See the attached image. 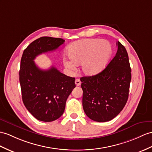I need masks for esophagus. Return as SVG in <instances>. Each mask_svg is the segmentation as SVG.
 <instances>
[{"label":"esophagus","mask_w":152,"mask_h":152,"mask_svg":"<svg viewBox=\"0 0 152 152\" xmlns=\"http://www.w3.org/2000/svg\"><path fill=\"white\" fill-rule=\"evenodd\" d=\"M75 84H76V86H80V84H81L80 80L79 79H75Z\"/></svg>","instance_id":"obj_1"}]
</instances>
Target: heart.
<instances>
[{"label":"heart","mask_w":152,"mask_h":152,"mask_svg":"<svg viewBox=\"0 0 152 152\" xmlns=\"http://www.w3.org/2000/svg\"><path fill=\"white\" fill-rule=\"evenodd\" d=\"M70 59L64 58V64L69 70L75 69L80 64L81 71L87 76H94L101 73L108 64L112 54V47L109 42L98 39L79 40L68 48Z\"/></svg>","instance_id":"obj_1"}]
</instances>
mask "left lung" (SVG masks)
<instances>
[{"label":"left lung","instance_id":"8db88e82","mask_svg":"<svg viewBox=\"0 0 152 152\" xmlns=\"http://www.w3.org/2000/svg\"><path fill=\"white\" fill-rule=\"evenodd\" d=\"M115 56L106 68L94 76L80 78L85 113L94 121L107 122L119 114L126 104L131 82V68L124 46L117 42Z\"/></svg>","mask_w":152,"mask_h":152}]
</instances>
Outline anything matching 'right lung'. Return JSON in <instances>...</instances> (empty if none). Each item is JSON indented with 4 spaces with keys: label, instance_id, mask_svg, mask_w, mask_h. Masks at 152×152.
Here are the masks:
<instances>
[{
    "label": "right lung",
    "instance_id": "right-lung-1",
    "mask_svg": "<svg viewBox=\"0 0 152 152\" xmlns=\"http://www.w3.org/2000/svg\"><path fill=\"white\" fill-rule=\"evenodd\" d=\"M61 38L42 37L24 50L20 61L19 80L26 108L39 121L51 122L63 114L68 96L75 88V78L53 66L40 69L34 62L39 55L54 51L64 44Z\"/></svg>",
    "mask_w": 152,
    "mask_h": 152
}]
</instances>
